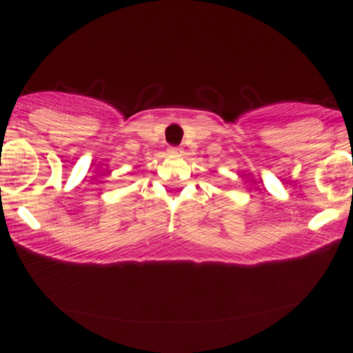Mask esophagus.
<instances>
[{"instance_id":"34e87169","label":"esophagus","mask_w":353,"mask_h":353,"mask_svg":"<svg viewBox=\"0 0 353 353\" xmlns=\"http://www.w3.org/2000/svg\"><path fill=\"white\" fill-rule=\"evenodd\" d=\"M168 152L171 154V156H182V154H184V149L177 148V145H172V148H169Z\"/></svg>"}]
</instances>
